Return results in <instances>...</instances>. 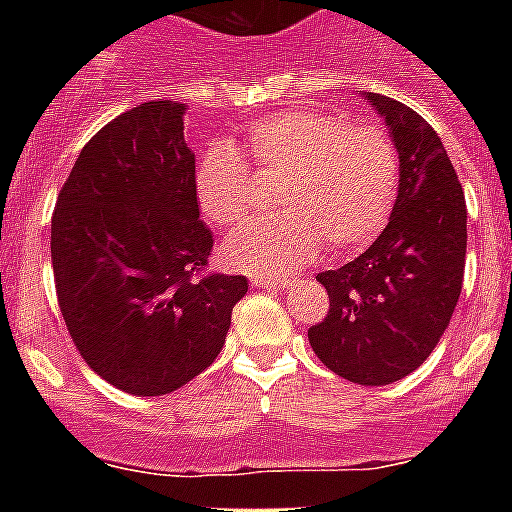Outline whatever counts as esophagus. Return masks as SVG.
Returning <instances> with one entry per match:
<instances>
[{
    "instance_id": "1",
    "label": "esophagus",
    "mask_w": 512,
    "mask_h": 512,
    "mask_svg": "<svg viewBox=\"0 0 512 512\" xmlns=\"http://www.w3.org/2000/svg\"><path fill=\"white\" fill-rule=\"evenodd\" d=\"M251 284L253 287H284V284H289V279L284 277H261V274H256V277H251Z\"/></svg>"
}]
</instances>
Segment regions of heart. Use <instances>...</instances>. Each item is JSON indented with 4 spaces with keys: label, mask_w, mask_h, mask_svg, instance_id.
Instances as JSON below:
<instances>
[{
    "label": "heart",
    "mask_w": 512,
    "mask_h": 512,
    "mask_svg": "<svg viewBox=\"0 0 512 512\" xmlns=\"http://www.w3.org/2000/svg\"><path fill=\"white\" fill-rule=\"evenodd\" d=\"M261 176L279 182V217L248 223L223 243L230 269L282 277L315 259L366 246L387 225L400 192V153L382 128L351 125L320 110H284L248 128ZM251 176L241 153L215 140L194 166V197L205 220L235 228L248 217Z\"/></svg>",
    "instance_id": "1"
}]
</instances>
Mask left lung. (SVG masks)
<instances>
[{
    "instance_id": "1",
    "label": "left lung",
    "mask_w": 512,
    "mask_h": 512,
    "mask_svg": "<svg viewBox=\"0 0 512 512\" xmlns=\"http://www.w3.org/2000/svg\"><path fill=\"white\" fill-rule=\"evenodd\" d=\"M400 153V192L387 228L341 269L320 271L328 315L312 351L356 384H390L423 364L449 328L467 261V202L436 130L408 104L366 94Z\"/></svg>"
}]
</instances>
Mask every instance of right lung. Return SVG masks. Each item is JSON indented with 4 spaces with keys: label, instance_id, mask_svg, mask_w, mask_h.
I'll list each match as a JSON object with an SVG mask.
<instances>
[{
    "label": "right lung",
    "instance_id": "add662e5",
    "mask_svg": "<svg viewBox=\"0 0 512 512\" xmlns=\"http://www.w3.org/2000/svg\"><path fill=\"white\" fill-rule=\"evenodd\" d=\"M187 104L153 99L104 125L58 192L51 259L81 359L117 390L158 397L223 348L246 277L207 271Z\"/></svg>",
    "mask_w": 512,
    "mask_h": 512
}]
</instances>
